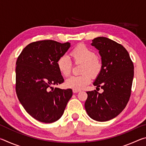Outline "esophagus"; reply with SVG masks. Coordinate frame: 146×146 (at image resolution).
<instances>
[{
    "instance_id": "1",
    "label": "esophagus",
    "mask_w": 146,
    "mask_h": 146,
    "mask_svg": "<svg viewBox=\"0 0 146 146\" xmlns=\"http://www.w3.org/2000/svg\"><path fill=\"white\" fill-rule=\"evenodd\" d=\"M79 91H80V90H75V89H73V92L74 93H78Z\"/></svg>"
}]
</instances>
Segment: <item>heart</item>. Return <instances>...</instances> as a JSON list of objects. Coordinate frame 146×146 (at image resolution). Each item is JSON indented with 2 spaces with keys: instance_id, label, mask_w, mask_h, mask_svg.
I'll use <instances>...</instances> for the list:
<instances>
[{
  "instance_id": "obj_1",
  "label": "heart",
  "mask_w": 146,
  "mask_h": 146,
  "mask_svg": "<svg viewBox=\"0 0 146 146\" xmlns=\"http://www.w3.org/2000/svg\"><path fill=\"white\" fill-rule=\"evenodd\" d=\"M70 56L74 64H81L80 73L82 75L72 76L68 78L65 85L68 88L80 90L90 83L91 76L95 78L99 75L102 69V64L97 57L95 51L84 44H78L70 51ZM57 68L64 76L70 75L72 64L68 56L59 57L56 62Z\"/></svg>"
}]
</instances>
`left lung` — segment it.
<instances>
[{
    "label": "left lung",
    "mask_w": 146,
    "mask_h": 146,
    "mask_svg": "<svg viewBox=\"0 0 146 146\" xmlns=\"http://www.w3.org/2000/svg\"><path fill=\"white\" fill-rule=\"evenodd\" d=\"M92 42L91 45L99 51L102 64V71L93 85L101 87L104 91H88L84 106L92 119L106 122L118 116L126 106L131 93L134 66L121 44L103 36Z\"/></svg>",
    "instance_id": "8db88e82"
}]
</instances>
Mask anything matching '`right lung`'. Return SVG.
<instances>
[{
    "label": "right lung",
    "mask_w": 146,
    "mask_h": 146,
    "mask_svg": "<svg viewBox=\"0 0 146 146\" xmlns=\"http://www.w3.org/2000/svg\"><path fill=\"white\" fill-rule=\"evenodd\" d=\"M70 46V42L52 40L33 42L22 51L17 60V97L27 113L41 122L58 120L72 97L71 89L52 87L64 82L56 62Z\"/></svg>",
    "instance_id": "obj_1"
}]
</instances>
